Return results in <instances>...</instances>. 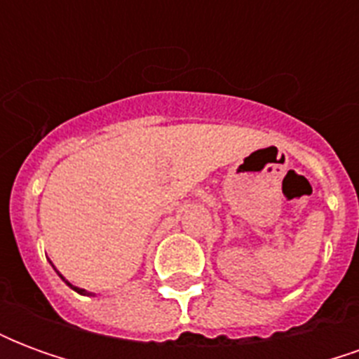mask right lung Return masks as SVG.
I'll list each match as a JSON object with an SVG mask.
<instances>
[{"instance_id":"add662e5","label":"right lung","mask_w":359,"mask_h":359,"mask_svg":"<svg viewBox=\"0 0 359 359\" xmlns=\"http://www.w3.org/2000/svg\"><path fill=\"white\" fill-rule=\"evenodd\" d=\"M67 285H69V283H67ZM69 286H71L73 290H76V292H79V294H86V292H84V290H82V288H76V286H73V285H69Z\"/></svg>"}]
</instances>
